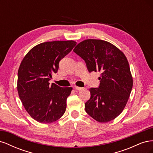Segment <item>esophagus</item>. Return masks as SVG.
Wrapping results in <instances>:
<instances>
[{
  "instance_id": "1",
  "label": "esophagus",
  "mask_w": 153,
  "mask_h": 153,
  "mask_svg": "<svg viewBox=\"0 0 153 153\" xmlns=\"http://www.w3.org/2000/svg\"><path fill=\"white\" fill-rule=\"evenodd\" d=\"M75 89L77 91H81L82 89H84V88L83 87H78V86H75Z\"/></svg>"
}]
</instances>
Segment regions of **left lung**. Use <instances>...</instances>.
Returning a JSON list of instances; mask_svg holds the SVG:
<instances>
[{"instance_id": "left-lung-1", "label": "left lung", "mask_w": 153, "mask_h": 153, "mask_svg": "<svg viewBox=\"0 0 153 153\" xmlns=\"http://www.w3.org/2000/svg\"><path fill=\"white\" fill-rule=\"evenodd\" d=\"M73 52L85 61L88 71H100L98 88H91L85 112L100 123L116 118L126 106L133 87L128 60L116 47L100 39H86Z\"/></svg>"}]
</instances>
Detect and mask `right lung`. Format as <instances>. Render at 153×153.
Here are the masks:
<instances>
[{
	"mask_svg": "<svg viewBox=\"0 0 153 153\" xmlns=\"http://www.w3.org/2000/svg\"><path fill=\"white\" fill-rule=\"evenodd\" d=\"M76 45L74 41H56L36 45L23 59L18 71L17 89L26 111L36 121L51 123L66 111L72 87L48 82L62 59Z\"/></svg>",
	"mask_w": 153,
	"mask_h": 153,
	"instance_id": "obj_1",
	"label": "right lung"
}]
</instances>
